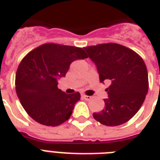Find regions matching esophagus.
I'll return each instance as SVG.
<instances>
[{
	"label": "esophagus",
	"mask_w": 160,
	"mask_h": 160,
	"mask_svg": "<svg viewBox=\"0 0 160 160\" xmlns=\"http://www.w3.org/2000/svg\"><path fill=\"white\" fill-rule=\"evenodd\" d=\"M82 98H83V99H84V100H91V96H89V95H82Z\"/></svg>",
	"instance_id": "34e87169"
}]
</instances>
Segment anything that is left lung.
<instances>
[{"instance_id":"8db88e82","label":"left lung","mask_w":160,"mask_h":160,"mask_svg":"<svg viewBox=\"0 0 160 160\" xmlns=\"http://www.w3.org/2000/svg\"><path fill=\"white\" fill-rule=\"evenodd\" d=\"M95 64L100 81H110L105 109L94 113L100 124L117 126L129 121L143 105L148 90V71L144 60L125 46L114 43L100 44L84 48Z\"/></svg>"}]
</instances>
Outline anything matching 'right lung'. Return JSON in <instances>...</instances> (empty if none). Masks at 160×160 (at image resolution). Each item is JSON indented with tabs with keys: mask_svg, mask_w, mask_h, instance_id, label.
Returning a JSON list of instances; mask_svg holds the SVG:
<instances>
[{
	"mask_svg": "<svg viewBox=\"0 0 160 160\" xmlns=\"http://www.w3.org/2000/svg\"><path fill=\"white\" fill-rule=\"evenodd\" d=\"M87 57L82 48L53 43L39 46L24 57L16 71V90L34 120L57 126L70 118L80 94L59 90L58 80L65 77L73 61Z\"/></svg>",
	"mask_w": 160,
	"mask_h": 160,
	"instance_id": "obj_1",
	"label": "right lung"
}]
</instances>
